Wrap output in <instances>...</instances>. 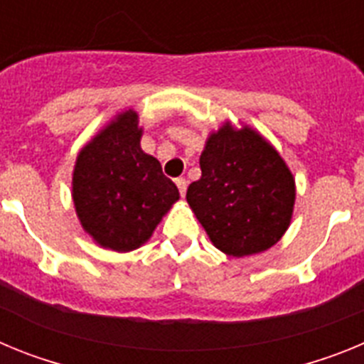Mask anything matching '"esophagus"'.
<instances>
[{"label":"esophagus","mask_w":364,"mask_h":364,"mask_svg":"<svg viewBox=\"0 0 364 364\" xmlns=\"http://www.w3.org/2000/svg\"><path fill=\"white\" fill-rule=\"evenodd\" d=\"M175 184H176V188H178L180 195L184 197V195H186V189H188V182H186V178H176V180H175Z\"/></svg>","instance_id":"esophagus-1"}]
</instances>
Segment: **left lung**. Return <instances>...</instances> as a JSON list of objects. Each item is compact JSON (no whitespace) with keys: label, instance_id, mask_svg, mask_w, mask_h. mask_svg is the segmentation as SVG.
<instances>
[{"label":"left lung","instance_id":"left-lung-1","mask_svg":"<svg viewBox=\"0 0 364 364\" xmlns=\"http://www.w3.org/2000/svg\"><path fill=\"white\" fill-rule=\"evenodd\" d=\"M200 169L186 198L220 252L253 255L284 235L294 213V176L259 133L222 125L208 138Z\"/></svg>","mask_w":364,"mask_h":364}]
</instances>
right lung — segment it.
<instances>
[{
	"instance_id": "1",
	"label": "right lung",
	"mask_w": 364,
	"mask_h": 364,
	"mask_svg": "<svg viewBox=\"0 0 364 364\" xmlns=\"http://www.w3.org/2000/svg\"><path fill=\"white\" fill-rule=\"evenodd\" d=\"M138 114L127 111L80 151L73 198L83 230L104 247L131 252L142 246L178 189L162 166L140 147Z\"/></svg>"
}]
</instances>
